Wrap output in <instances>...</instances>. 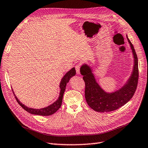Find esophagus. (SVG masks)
<instances>
[{"label":"esophagus","mask_w":148,"mask_h":148,"mask_svg":"<svg viewBox=\"0 0 148 148\" xmlns=\"http://www.w3.org/2000/svg\"><path fill=\"white\" fill-rule=\"evenodd\" d=\"M75 71H76V73H77V74H80V66L79 64H77L75 66Z\"/></svg>","instance_id":"obj_1"}]
</instances>
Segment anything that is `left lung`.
I'll use <instances>...</instances> for the list:
<instances>
[{
    "mask_svg": "<svg viewBox=\"0 0 148 148\" xmlns=\"http://www.w3.org/2000/svg\"><path fill=\"white\" fill-rule=\"evenodd\" d=\"M126 38L133 54V68L129 79L118 90L107 92L97 82L91 66L86 63L81 66L80 74L84 75L83 79L85 83L86 101L95 111L108 112L117 110L128 102L135 93L138 79V58L127 35Z\"/></svg>",
    "mask_w": 148,
    "mask_h": 148,
    "instance_id": "1",
    "label": "left lung"
}]
</instances>
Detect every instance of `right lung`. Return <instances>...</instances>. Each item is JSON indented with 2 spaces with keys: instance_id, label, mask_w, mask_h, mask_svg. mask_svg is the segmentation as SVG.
<instances>
[{
  "instance_id": "obj_1",
  "label": "right lung",
  "mask_w": 148,
  "mask_h": 148,
  "mask_svg": "<svg viewBox=\"0 0 148 148\" xmlns=\"http://www.w3.org/2000/svg\"><path fill=\"white\" fill-rule=\"evenodd\" d=\"M76 74L75 68L73 67L72 69H70L69 71L64 74V75L62 77L61 81L60 83V93L58 99L55 101L52 104L48 106L47 107L41 108H33L30 107H28L27 106L23 104V103L21 102L18 99V97L15 95L14 92L12 89L13 94L15 96L16 101L18 102L19 104L23 107L25 110L30 113L33 114H36V115H41V116H49L51 114L56 113L58 109L60 108L62 103L63 101V96L64 92L67 83L69 82V81L71 77H73Z\"/></svg>"
}]
</instances>
